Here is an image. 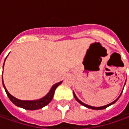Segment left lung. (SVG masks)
I'll use <instances>...</instances> for the list:
<instances>
[{
    "label": "left lung",
    "mask_w": 129,
    "mask_h": 129,
    "mask_svg": "<svg viewBox=\"0 0 129 129\" xmlns=\"http://www.w3.org/2000/svg\"><path fill=\"white\" fill-rule=\"evenodd\" d=\"M73 94H74V98H75V99L77 100L78 102H79V103L81 104V105H82L83 106H85V107H87V108L89 109H95V110H101V109H106L107 107H108L109 106H110L111 105H113V104H114L116 102V101H118V99H119V98L121 96V94H122V93L120 94V96L118 97V99H116L115 101H114L113 102H112V103H111L108 104V105H105V106H103V107H92V106H89L88 105H86V104H85L83 103V102H81V101H80V100H79V99H77V97L76 96V95H75V94H74V92H73Z\"/></svg>",
    "instance_id": "1"
}]
</instances>
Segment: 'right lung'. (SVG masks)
Returning <instances> with one entry per match:
<instances>
[{
	"instance_id": "right-lung-1",
	"label": "right lung",
	"mask_w": 129,
	"mask_h": 129,
	"mask_svg": "<svg viewBox=\"0 0 129 129\" xmlns=\"http://www.w3.org/2000/svg\"><path fill=\"white\" fill-rule=\"evenodd\" d=\"M6 59V58H5ZM5 63V62H4ZM4 66V64H3ZM62 81L57 83L55 84L52 87V88L50 90V91L48 92V94L45 96L42 99H40V100H37V101H21L19 99H17L16 98L14 97L13 96H11V94H9L8 91L7 90L6 87L5 86L3 83V87L5 91H6L7 95L8 96L9 99H10V101L16 106L20 107L21 108H23L24 109H27V110H36V109H40L44 107H45L50 103V101H52L54 94H55V91L57 87L61 83Z\"/></svg>"
}]
</instances>
